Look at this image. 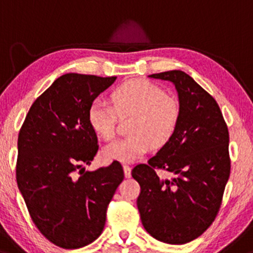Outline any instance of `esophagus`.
Instances as JSON below:
<instances>
[{"label":"esophagus","mask_w":253,"mask_h":253,"mask_svg":"<svg viewBox=\"0 0 253 253\" xmlns=\"http://www.w3.org/2000/svg\"><path fill=\"white\" fill-rule=\"evenodd\" d=\"M123 169H124V175H126V178L131 177V167H130L129 165H124Z\"/></svg>","instance_id":"1"}]
</instances>
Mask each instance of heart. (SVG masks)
<instances>
[{"label":"heart","mask_w":253,"mask_h":253,"mask_svg":"<svg viewBox=\"0 0 253 253\" xmlns=\"http://www.w3.org/2000/svg\"><path fill=\"white\" fill-rule=\"evenodd\" d=\"M111 100L113 107L95 99L88 107V123L99 137L106 141L115 137L118 116H134V119L130 124L131 136L104 147L101 155L106 161L134 163L149 152L153 143H166L179 124V101L154 82L127 81L113 90Z\"/></svg>","instance_id":"b5f03b06"}]
</instances>
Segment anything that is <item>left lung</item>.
Segmentation results:
<instances>
[{
	"instance_id": "obj_1",
	"label": "left lung",
	"mask_w": 253,
	"mask_h": 253,
	"mask_svg": "<svg viewBox=\"0 0 253 253\" xmlns=\"http://www.w3.org/2000/svg\"><path fill=\"white\" fill-rule=\"evenodd\" d=\"M178 92L180 119L172 137L131 171L141 186L142 225L155 239L185 244L200 237L216 217L231 173L227 124L212 96L181 70L153 74ZM155 169L175 174L161 180Z\"/></svg>"
}]
</instances>
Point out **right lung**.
Returning <instances> with one entry per match:
<instances>
[{"label":"right lung","instance_id":"1","mask_svg":"<svg viewBox=\"0 0 253 253\" xmlns=\"http://www.w3.org/2000/svg\"><path fill=\"white\" fill-rule=\"evenodd\" d=\"M116 79L62 75L36 99L20 129L18 188L33 223L59 248H84L101 234L124 179L118 161L92 172L84 167L99 149L88 107Z\"/></svg>","mask_w":253,"mask_h":253}]
</instances>
